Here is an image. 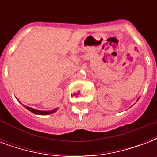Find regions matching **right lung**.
Wrapping results in <instances>:
<instances>
[{
	"label": "right lung",
	"mask_w": 157,
	"mask_h": 157,
	"mask_svg": "<svg viewBox=\"0 0 157 157\" xmlns=\"http://www.w3.org/2000/svg\"><path fill=\"white\" fill-rule=\"evenodd\" d=\"M24 107L28 110V111H30L32 112L34 114H36V115H50V114H52L54 112H55L57 111V108H54L53 110H50V111H40V110H36V109H34L33 107H27V106H24Z\"/></svg>",
	"instance_id": "right-lung-1"
}]
</instances>
